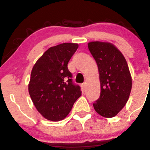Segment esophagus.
I'll return each mask as SVG.
<instances>
[{"label":"esophagus","mask_w":150,"mask_h":150,"mask_svg":"<svg viewBox=\"0 0 150 150\" xmlns=\"http://www.w3.org/2000/svg\"><path fill=\"white\" fill-rule=\"evenodd\" d=\"M81 87H82V90H83V91H85V90H86V87H87V85H86V83L82 84V85H81Z\"/></svg>","instance_id":"1"}]
</instances>
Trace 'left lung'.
<instances>
[{
  "label": "left lung",
  "mask_w": 150,
  "mask_h": 150,
  "mask_svg": "<svg viewBox=\"0 0 150 150\" xmlns=\"http://www.w3.org/2000/svg\"><path fill=\"white\" fill-rule=\"evenodd\" d=\"M88 49L96 61L100 80V97L93 104L105 118L116 116L126 104L132 88V77L122 53L109 42H92Z\"/></svg>",
  "instance_id": "1"
}]
</instances>
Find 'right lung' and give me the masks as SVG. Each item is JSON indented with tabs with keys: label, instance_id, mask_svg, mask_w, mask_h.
<instances>
[{
	"label": "right lung",
	"instance_id": "obj_1",
	"mask_svg": "<svg viewBox=\"0 0 150 150\" xmlns=\"http://www.w3.org/2000/svg\"><path fill=\"white\" fill-rule=\"evenodd\" d=\"M78 44L63 43L49 48L31 73L28 90L37 111L46 119L59 121L68 115L82 92L72 81L68 63Z\"/></svg>",
	"mask_w": 150,
	"mask_h": 150
}]
</instances>
